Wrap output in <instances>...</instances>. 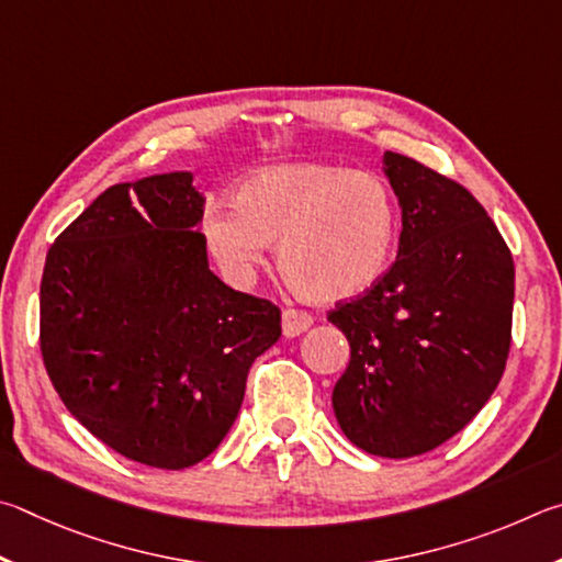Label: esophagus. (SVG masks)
I'll use <instances>...</instances> for the list:
<instances>
[{
	"mask_svg": "<svg viewBox=\"0 0 562 562\" xmlns=\"http://www.w3.org/2000/svg\"><path fill=\"white\" fill-rule=\"evenodd\" d=\"M311 326H313V316L308 311H301V308L283 311V336L286 338H296Z\"/></svg>",
	"mask_w": 562,
	"mask_h": 562,
	"instance_id": "1",
	"label": "esophagus"
}]
</instances>
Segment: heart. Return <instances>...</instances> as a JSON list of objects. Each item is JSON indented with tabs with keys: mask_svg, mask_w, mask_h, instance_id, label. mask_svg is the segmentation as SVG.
Returning <instances> with one entry per match:
<instances>
[{
	"mask_svg": "<svg viewBox=\"0 0 562 562\" xmlns=\"http://www.w3.org/2000/svg\"><path fill=\"white\" fill-rule=\"evenodd\" d=\"M397 236V202L378 175L321 162L256 172L232 204H214L204 216L206 246L234 279H249L266 244H279L291 286L328 303L375 286Z\"/></svg>",
	"mask_w": 562,
	"mask_h": 562,
	"instance_id": "1",
	"label": "heart"
}]
</instances>
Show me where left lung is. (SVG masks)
Wrapping results in <instances>:
<instances>
[{"label": "left lung", "mask_w": 562, "mask_h": 562, "mask_svg": "<svg viewBox=\"0 0 562 562\" xmlns=\"http://www.w3.org/2000/svg\"><path fill=\"white\" fill-rule=\"evenodd\" d=\"M385 165L400 249L375 286L328 313L350 342L333 409L362 451L407 459L445 445L494 395L510 350L514 256L467 187L400 153Z\"/></svg>", "instance_id": "obj_1"}]
</instances>
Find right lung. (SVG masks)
<instances>
[{
  "label": "right lung",
  "mask_w": 562,
  "mask_h": 562,
  "mask_svg": "<svg viewBox=\"0 0 562 562\" xmlns=\"http://www.w3.org/2000/svg\"><path fill=\"white\" fill-rule=\"evenodd\" d=\"M192 175L113 184L56 236L38 342L68 412L117 454L192 467L239 415L281 308L210 271Z\"/></svg>",
  "instance_id": "1"
}]
</instances>
